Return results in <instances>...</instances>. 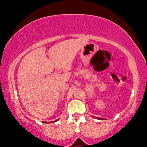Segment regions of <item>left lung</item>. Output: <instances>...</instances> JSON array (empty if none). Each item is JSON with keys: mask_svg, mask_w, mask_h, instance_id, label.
<instances>
[{"mask_svg": "<svg viewBox=\"0 0 147 147\" xmlns=\"http://www.w3.org/2000/svg\"><path fill=\"white\" fill-rule=\"evenodd\" d=\"M92 117L96 118V119H98V120H105V118H100V117H95V116H92Z\"/></svg>", "mask_w": 147, "mask_h": 147, "instance_id": "obj_1", "label": "left lung"}]
</instances>
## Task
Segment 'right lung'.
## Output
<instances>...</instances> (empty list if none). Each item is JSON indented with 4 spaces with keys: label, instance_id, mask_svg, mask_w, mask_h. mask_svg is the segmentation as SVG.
<instances>
[{
    "label": "right lung",
    "instance_id": "right-lung-1",
    "mask_svg": "<svg viewBox=\"0 0 147 147\" xmlns=\"http://www.w3.org/2000/svg\"><path fill=\"white\" fill-rule=\"evenodd\" d=\"M57 120H59V119L56 120H55V121H53V122H44V123H46V124H47V123H52V122H57Z\"/></svg>",
    "mask_w": 147,
    "mask_h": 147
}]
</instances>
